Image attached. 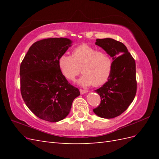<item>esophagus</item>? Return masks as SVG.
I'll use <instances>...</instances> for the list:
<instances>
[{
    "mask_svg": "<svg viewBox=\"0 0 159 159\" xmlns=\"http://www.w3.org/2000/svg\"><path fill=\"white\" fill-rule=\"evenodd\" d=\"M87 92H88V91H87V90L82 89H80V94H84V93H87Z\"/></svg>",
    "mask_w": 159,
    "mask_h": 159,
    "instance_id": "esophagus-1",
    "label": "esophagus"
}]
</instances>
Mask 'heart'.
I'll use <instances>...</instances> for the list:
<instances>
[{
    "mask_svg": "<svg viewBox=\"0 0 159 159\" xmlns=\"http://www.w3.org/2000/svg\"><path fill=\"white\" fill-rule=\"evenodd\" d=\"M59 66L67 79L73 80L81 72L79 83L83 86L104 85L112 72L113 61L104 51L87 44H81L73 50L72 55L63 54L59 60Z\"/></svg>",
    "mask_w": 159,
    "mask_h": 159,
    "instance_id": "1",
    "label": "heart"
}]
</instances>
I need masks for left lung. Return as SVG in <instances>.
<instances>
[{"label":"left lung","mask_w":159,"mask_h":159,"mask_svg":"<svg viewBox=\"0 0 159 159\" xmlns=\"http://www.w3.org/2000/svg\"><path fill=\"white\" fill-rule=\"evenodd\" d=\"M96 44L113 59V69L108 81L96 90L100 105L93 109L98 116L111 119L119 116L133 102L137 92L135 61L123 43L111 38L97 39Z\"/></svg>","instance_id":"8db88e82"}]
</instances>
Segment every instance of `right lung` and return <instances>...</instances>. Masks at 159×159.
Masks as SVG:
<instances>
[{
  "instance_id": "add662e5",
  "label": "right lung",
  "mask_w": 159,
  "mask_h": 159,
  "mask_svg": "<svg viewBox=\"0 0 159 159\" xmlns=\"http://www.w3.org/2000/svg\"><path fill=\"white\" fill-rule=\"evenodd\" d=\"M67 38L35 42L20 64V92L26 105L37 117L57 122L69 114L79 90L68 83L59 60L71 46Z\"/></svg>"
}]
</instances>
